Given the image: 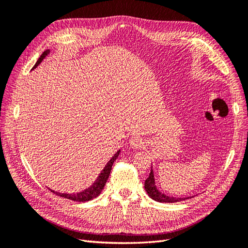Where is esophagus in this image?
I'll list each match as a JSON object with an SVG mask.
<instances>
[{"label": "esophagus", "mask_w": 248, "mask_h": 248, "mask_svg": "<svg viewBox=\"0 0 248 248\" xmlns=\"http://www.w3.org/2000/svg\"><path fill=\"white\" fill-rule=\"evenodd\" d=\"M129 142H130L131 148H133V149H140V148H142V146H144V141H142V140L139 137L131 138Z\"/></svg>", "instance_id": "obj_1"}]
</instances>
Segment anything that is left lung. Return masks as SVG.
Returning a JSON list of instances; mask_svg holds the SVG:
<instances>
[{"label": "left lung", "mask_w": 248, "mask_h": 248, "mask_svg": "<svg viewBox=\"0 0 248 248\" xmlns=\"http://www.w3.org/2000/svg\"><path fill=\"white\" fill-rule=\"evenodd\" d=\"M145 189H146L147 193L149 194L150 198L153 199L156 202H181V201L192 198V197L172 198V197H168V196H166V194L161 193L158 189L156 188V186H155V180H154L152 168H151V171H150L149 177L146 179V181H145Z\"/></svg>", "instance_id": "8db88e82"}]
</instances>
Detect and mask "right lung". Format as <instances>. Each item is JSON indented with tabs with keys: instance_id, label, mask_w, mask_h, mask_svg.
<instances>
[{
	"instance_id": "obj_1",
	"label": "right lung",
	"mask_w": 248,
	"mask_h": 248,
	"mask_svg": "<svg viewBox=\"0 0 248 248\" xmlns=\"http://www.w3.org/2000/svg\"><path fill=\"white\" fill-rule=\"evenodd\" d=\"M48 52H49V50L43 51V54L40 56V58L38 59V61H37V63L35 64L33 68H35V67H37L41 63L42 60L47 56ZM119 153H120V151H118L114 156H112V158L108 162L107 166L104 167V169L101 170L99 177L97 178V180L94 182V184L91 187H89L88 189H86L84 191H80L78 193H59V192H55L52 190H50V191H52L55 194H57V196H60V197L68 199V200H72V201H77V202H88V201H91V200L95 199L96 197L99 196L100 192L103 189L104 185H106L108 179L109 177V174H110L112 163H114L115 160L118 158Z\"/></svg>"
}]
</instances>
